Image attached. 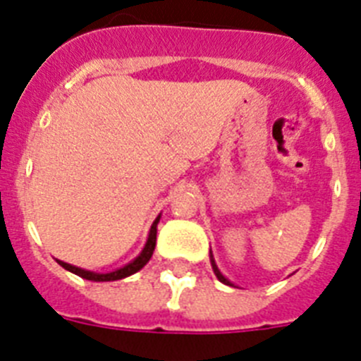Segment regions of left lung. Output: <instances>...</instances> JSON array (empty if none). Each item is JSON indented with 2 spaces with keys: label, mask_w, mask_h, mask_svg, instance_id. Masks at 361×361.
<instances>
[{
  "label": "left lung",
  "mask_w": 361,
  "mask_h": 361,
  "mask_svg": "<svg viewBox=\"0 0 361 361\" xmlns=\"http://www.w3.org/2000/svg\"><path fill=\"white\" fill-rule=\"evenodd\" d=\"M209 262H212V267H213V273H215V276H216V279H219V280H220V282H222V283H226V286H233V283H231V282H229V280H228V279H226V276H224V275H222V273H220L219 266H216V264H215V258H213V253H212V251H209Z\"/></svg>",
  "instance_id": "obj_1"
}]
</instances>
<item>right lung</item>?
<instances>
[{
  "mask_svg": "<svg viewBox=\"0 0 361 361\" xmlns=\"http://www.w3.org/2000/svg\"><path fill=\"white\" fill-rule=\"evenodd\" d=\"M159 220H161V215L157 219L153 220L152 228H149L148 233V238H146V244L142 247V251L133 258L132 262H128L126 266L119 267L116 271H110V273H95V271H88V269H82V267L78 266H72V264H66L63 260H57V264L61 267H65L66 271L73 273V275L81 276L85 280H92V282H114V280H121V279H126V276L133 275L137 271H141L146 264L149 262V258H152L153 250H155V242H157V224Z\"/></svg>",
  "mask_w": 361,
  "mask_h": 361,
  "instance_id": "obj_1",
  "label": "right lung"
}]
</instances>
